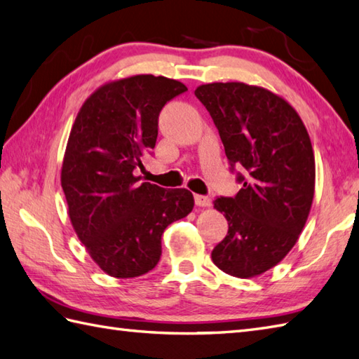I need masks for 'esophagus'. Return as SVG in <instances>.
<instances>
[{
	"mask_svg": "<svg viewBox=\"0 0 359 359\" xmlns=\"http://www.w3.org/2000/svg\"><path fill=\"white\" fill-rule=\"evenodd\" d=\"M194 202H196L197 207H203V208L211 207V199L207 196H196Z\"/></svg>",
	"mask_w": 359,
	"mask_h": 359,
	"instance_id": "obj_1",
	"label": "esophagus"
}]
</instances>
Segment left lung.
I'll return each instance as SVG.
<instances>
[{"label": "left lung", "mask_w": 359, "mask_h": 359, "mask_svg": "<svg viewBox=\"0 0 359 359\" xmlns=\"http://www.w3.org/2000/svg\"><path fill=\"white\" fill-rule=\"evenodd\" d=\"M194 94L215 121L231 166L247 171L236 197L212 202L228 234L211 259L230 276L256 278L290 253L306 226L316 177L310 135L293 106L265 88L207 83Z\"/></svg>", "instance_id": "obj_1"}]
</instances>
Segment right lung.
Returning <instances> with one entry per match:
<instances>
[{"label":"right lung","mask_w":359,"mask_h":359,"mask_svg":"<svg viewBox=\"0 0 359 359\" xmlns=\"http://www.w3.org/2000/svg\"><path fill=\"white\" fill-rule=\"evenodd\" d=\"M185 90L162 75L114 80L86 98L72 125L62 166L67 215L89 256L112 278L154 269L165 228L194 208L188 189L140 184L135 175L156 147L160 111Z\"/></svg>","instance_id":"right-lung-1"}]
</instances>
